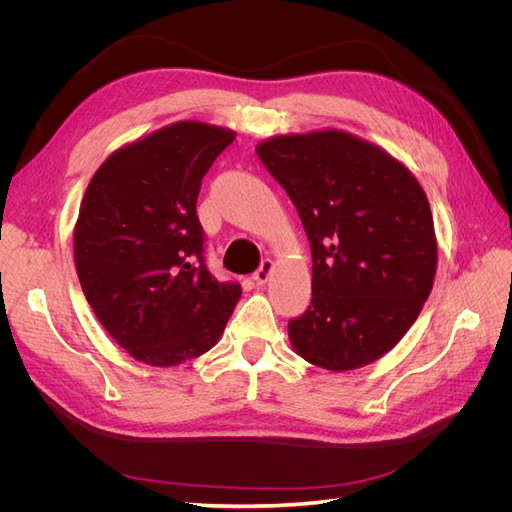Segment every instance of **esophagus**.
<instances>
[{
  "label": "esophagus",
  "instance_id": "esophagus-1",
  "mask_svg": "<svg viewBox=\"0 0 512 512\" xmlns=\"http://www.w3.org/2000/svg\"><path fill=\"white\" fill-rule=\"evenodd\" d=\"M271 271H273V260H271V258H265V260L260 262V267H258L256 273H254V282H256V284H265V282L269 280Z\"/></svg>",
  "mask_w": 512,
  "mask_h": 512
}]
</instances>
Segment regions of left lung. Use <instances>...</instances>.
Here are the masks:
<instances>
[{
	"mask_svg": "<svg viewBox=\"0 0 512 512\" xmlns=\"http://www.w3.org/2000/svg\"><path fill=\"white\" fill-rule=\"evenodd\" d=\"M256 153L312 247V303L288 320L294 352L331 371L378 361L421 314L436 275L423 188L389 153L339 130L275 136Z\"/></svg>",
	"mask_w": 512,
	"mask_h": 512,
	"instance_id": "8db88e82",
	"label": "left lung"
}]
</instances>
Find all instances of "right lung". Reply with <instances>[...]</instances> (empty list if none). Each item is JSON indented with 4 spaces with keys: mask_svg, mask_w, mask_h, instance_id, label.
<instances>
[{
    "mask_svg": "<svg viewBox=\"0 0 512 512\" xmlns=\"http://www.w3.org/2000/svg\"><path fill=\"white\" fill-rule=\"evenodd\" d=\"M235 132L179 121L121 147L89 181L74 228L76 273L115 342L170 367L218 344L241 286L205 262L200 183Z\"/></svg>",
    "mask_w": 512,
    "mask_h": 512,
    "instance_id": "obj_1",
    "label": "right lung"
}]
</instances>
